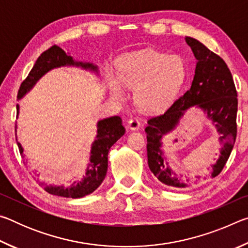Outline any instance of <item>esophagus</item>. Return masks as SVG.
Masks as SVG:
<instances>
[{"mask_svg":"<svg viewBox=\"0 0 248 248\" xmlns=\"http://www.w3.org/2000/svg\"><path fill=\"white\" fill-rule=\"evenodd\" d=\"M140 121L138 118H131L128 121V127L131 130H138L140 128Z\"/></svg>","mask_w":248,"mask_h":248,"instance_id":"34e87169","label":"esophagus"}]
</instances>
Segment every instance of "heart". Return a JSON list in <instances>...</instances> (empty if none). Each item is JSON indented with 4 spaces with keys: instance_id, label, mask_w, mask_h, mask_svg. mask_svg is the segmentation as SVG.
<instances>
[{
    "instance_id": "b5f03b06",
    "label": "heart",
    "mask_w": 248,
    "mask_h": 248,
    "mask_svg": "<svg viewBox=\"0 0 248 248\" xmlns=\"http://www.w3.org/2000/svg\"><path fill=\"white\" fill-rule=\"evenodd\" d=\"M185 77L186 66L179 56L148 49L121 57L118 77L108 75V87L117 100L125 97L124 86L136 87L134 100L138 106L156 111L174 99Z\"/></svg>"
}]
</instances>
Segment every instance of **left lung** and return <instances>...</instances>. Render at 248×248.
I'll use <instances>...</instances> for the list:
<instances>
[{
    "mask_svg": "<svg viewBox=\"0 0 248 248\" xmlns=\"http://www.w3.org/2000/svg\"><path fill=\"white\" fill-rule=\"evenodd\" d=\"M185 39L197 59L190 89L164 114L149 119L145 128L151 171L161 183L177 188H185L189 184L188 179H182V176L171 170L162 151V139L174 131L185 111L194 106L202 109L221 136L219 140L222 148L219 158L212 165V177L219 175L228 162L237 132V93L230 69L223 59L210 51L200 41L191 37Z\"/></svg>",
    "mask_w": 248,
    "mask_h": 248,
    "instance_id": "8db88e82",
    "label": "left lung"
}]
</instances>
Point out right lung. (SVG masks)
Returning a JSON list of instances; mask_svg holds the SVG:
<instances>
[{
    "instance_id": "right-lung-1",
    "label": "right lung",
    "mask_w": 248,
    "mask_h": 248,
    "mask_svg": "<svg viewBox=\"0 0 248 248\" xmlns=\"http://www.w3.org/2000/svg\"><path fill=\"white\" fill-rule=\"evenodd\" d=\"M79 66V68L98 72L97 65H94L90 62L74 61L73 58L68 56L58 46H52L51 48L46 50L37 59L35 65L32 66L28 77L24 79V82L20 84L18 90L17 98H23L25 94L28 93L35 84L39 81L41 77L49 72L50 70L54 68H60V66ZM17 108V117L19 114V106ZM17 124H15V136ZM125 130L123 125V120L119 116L109 117L103 120H99L97 123V134L96 139L93 142L91 148V156L90 162L87 164V169L85 175L78 182H74L71 186L64 187L62 185H46L45 183L40 184L45 187V190L51 195L65 197V198H82V197L90 195L95 191L100 186L105 179V176L107 173L108 167V152L112 145L124 136ZM17 141V136H16ZM17 145L19 149V153H24L23 146L17 141Z\"/></svg>"
}]
</instances>
